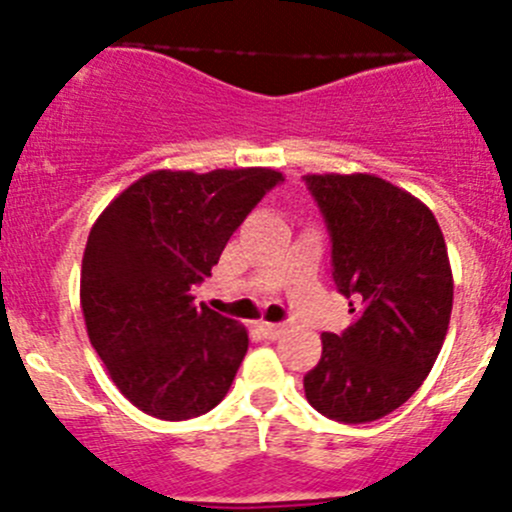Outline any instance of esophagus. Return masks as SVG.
I'll return each mask as SVG.
<instances>
[{"label":"esophagus","instance_id":"obj_1","mask_svg":"<svg viewBox=\"0 0 512 512\" xmlns=\"http://www.w3.org/2000/svg\"><path fill=\"white\" fill-rule=\"evenodd\" d=\"M257 329H260L262 337L270 339V342H275V339H280L282 334H285V327H282V324H272V322H260L257 324Z\"/></svg>","mask_w":512,"mask_h":512}]
</instances>
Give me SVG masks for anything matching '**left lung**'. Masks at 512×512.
I'll list each match as a JSON object with an SVG mask.
<instances>
[{
	"label": "left lung",
	"mask_w": 512,
	"mask_h": 512,
	"mask_svg": "<svg viewBox=\"0 0 512 512\" xmlns=\"http://www.w3.org/2000/svg\"><path fill=\"white\" fill-rule=\"evenodd\" d=\"M304 183L332 237L334 282L356 312L342 334H322L304 394L334 421H376L416 394L443 347L453 309L446 240L431 210L384 178L324 173Z\"/></svg>",
	"instance_id": "8db88e82"
}]
</instances>
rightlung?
I'll list each match as a JSON object with an SVG mask.
<instances>
[{
  "label": "right lung",
  "instance_id": "1",
  "mask_svg": "<svg viewBox=\"0 0 512 512\" xmlns=\"http://www.w3.org/2000/svg\"><path fill=\"white\" fill-rule=\"evenodd\" d=\"M282 180L272 168L153 170L98 215L81 262L86 332L143 414L185 421L225 399L247 329L195 304L193 287Z\"/></svg>",
  "mask_w": 512,
  "mask_h": 512
}]
</instances>
